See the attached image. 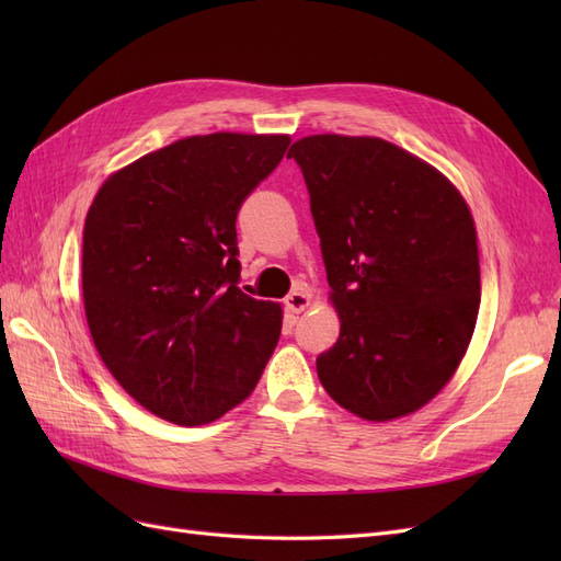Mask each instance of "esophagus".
<instances>
[{
	"instance_id": "1",
	"label": "esophagus",
	"mask_w": 561,
	"mask_h": 561,
	"mask_svg": "<svg viewBox=\"0 0 561 561\" xmlns=\"http://www.w3.org/2000/svg\"><path fill=\"white\" fill-rule=\"evenodd\" d=\"M309 307H311V295L309 293L295 290V293H290V295L285 297V309L290 311V313H295V316L304 313Z\"/></svg>"
}]
</instances>
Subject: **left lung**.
<instances>
[{
    "label": "left lung",
    "mask_w": 561,
    "mask_h": 561,
    "mask_svg": "<svg viewBox=\"0 0 561 561\" xmlns=\"http://www.w3.org/2000/svg\"><path fill=\"white\" fill-rule=\"evenodd\" d=\"M287 157L307 180L342 320L316 360L322 388L365 421L421 410L456 375L480 311L466 198L431 163L369 135H307Z\"/></svg>",
    "instance_id": "left-lung-1"
}]
</instances>
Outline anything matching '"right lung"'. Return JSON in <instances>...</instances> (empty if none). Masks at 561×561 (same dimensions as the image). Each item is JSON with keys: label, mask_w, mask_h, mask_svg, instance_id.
<instances>
[{"label": "right lung", "mask_w": 561, "mask_h": 561, "mask_svg": "<svg viewBox=\"0 0 561 561\" xmlns=\"http://www.w3.org/2000/svg\"><path fill=\"white\" fill-rule=\"evenodd\" d=\"M290 135H190L100 186L83 222L93 344L147 412L203 426L241 404L274 353L283 309L239 287L236 215Z\"/></svg>", "instance_id": "add662e5"}]
</instances>
